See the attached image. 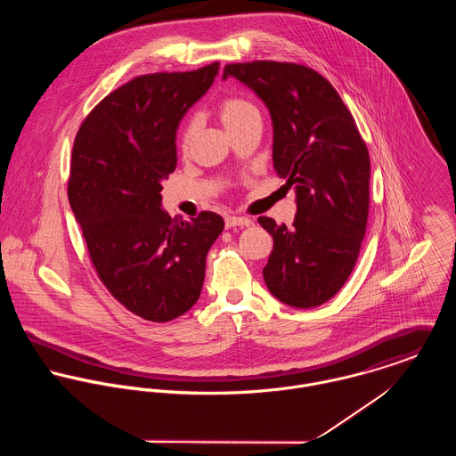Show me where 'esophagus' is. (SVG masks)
I'll return each mask as SVG.
<instances>
[{
	"label": "esophagus",
	"mask_w": 456,
	"mask_h": 456,
	"mask_svg": "<svg viewBox=\"0 0 456 456\" xmlns=\"http://www.w3.org/2000/svg\"><path fill=\"white\" fill-rule=\"evenodd\" d=\"M224 223H226V228H235V226L244 228V226H251V219L242 217V216H226Z\"/></svg>",
	"instance_id": "esophagus-1"
}]
</instances>
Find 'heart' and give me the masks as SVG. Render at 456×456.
<instances>
[{"instance_id":"1","label":"heart","mask_w":456,"mask_h":456,"mask_svg":"<svg viewBox=\"0 0 456 456\" xmlns=\"http://www.w3.org/2000/svg\"><path fill=\"white\" fill-rule=\"evenodd\" d=\"M217 114H219V119H221L223 126L228 131L235 130L237 126H240L244 121H248L253 116H260L255 103H251L249 100H246L242 96L224 98L217 107ZM193 133H195L193 123L184 125V128L181 131V143H183L184 149L190 145V142L193 138Z\"/></svg>"}]
</instances>
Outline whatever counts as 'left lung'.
<instances>
[{
  "label": "left lung",
  "mask_w": 456,
  "mask_h": 456,
  "mask_svg": "<svg viewBox=\"0 0 456 456\" xmlns=\"http://www.w3.org/2000/svg\"><path fill=\"white\" fill-rule=\"evenodd\" d=\"M265 103L273 128V170L295 188L291 226L261 216L273 249L263 268L268 291L286 305L328 302L358 260L369 217L370 159L338 93L307 66L253 61L224 66Z\"/></svg>",
  "instance_id": "obj_1"
}]
</instances>
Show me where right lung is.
Listing matches in <instances>:
<instances>
[{
    "instance_id": "obj_1",
    "label": "right lung",
    "mask_w": 456,
    "mask_h": 456,
    "mask_svg": "<svg viewBox=\"0 0 456 456\" xmlns=\"http://www.w3.org/2000/svg\"><path fill=\"white\" fill-rule=\"evenodd\" d=\"M217 71L212 63L136 77L102 100L75 136L69 207L102 282L147 322L167 323L195 305L207 253L224 228L214 212L183 221L161 208L177 128Z\"/></svg>"
}]
</instances>
